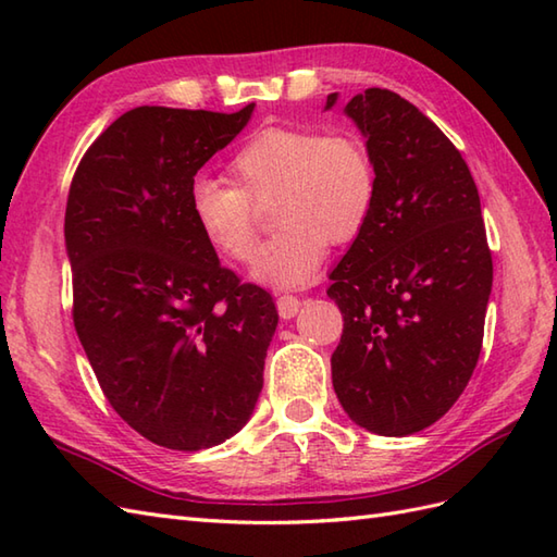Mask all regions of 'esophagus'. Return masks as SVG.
<instances>
[{
    "label": "esophagus",
    "instance_id": "1",
    "mask_svg": "<svg viewBox=\"0 0 557 557\" xmlns=\"http://www.w3.org/2000/svg\"><path fill=\"white\" fill-rule=\"evenodd\" d=\"M299 309H301L299 297H292V294H280V297H277V311H280L282 318H285V321H289V318L297 315Z\"/></svg>",
    "mask_w": 557,
    "mask_h": 557
}]
</instances>
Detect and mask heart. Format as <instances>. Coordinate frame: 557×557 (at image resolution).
I'll use <instances>...</instances> for the list:
<instances>
[{
    "instance_id": "1",
    "label": "heart",
    "mask_w": 557,
    "mask_h": 557,
    "mask_svg": "<svg viewBox=\"0 0 557 557\" xmlns=\"http://www.w3.org/2000/svg\"><path fill=\"white\" fill-rule=\"evenodd\" d=\"M234 184L196 176L188 210L220 256L246 263L256 251L258 212L270 203L275 236L253 260V277L272 287H301L323 265L330 244H347L375 203V168L351 132L304 126L260 128L230 160Z\"/></svg>"
}]
</instances>
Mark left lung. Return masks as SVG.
I'll list each match as a JSON object with an SVG mask.
<instances>
[{"instance_id": "1", "label": "left lung", "mask_w": 557, "mask_h": 557, "mask_svg": "<svg viewBox=\"0 0 557 557\" xmlns=\"http://www.w3.org/2000/svg\"><path fill=\"white\" fill-rule=\"evenodd\" d=\"M337 102L330 92L325 110ZM347 116L375 168V203L330 272L345 330L333 354L339 405L361 429H429L476 369L493 258L479 188L441 128L397 92L369 88Z\"/></svg>"}]
</instances>
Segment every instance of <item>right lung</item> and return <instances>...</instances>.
Instances as JSON below:
<instances>
[{"instance_id":"1","label":"right lung","mask_w":557,"mask_h":557,"mask_svg":"<svg viewBox=\"0 0 557 557\" xmlns=\"http://www.w3.org/2000/svg\"><path fill=\"white\" fill-rule=\"evenodd\" d=\"M253 108H136L86 150L69 188L81 345L112 409L184 453L220 445L251 419L277 327L270 294L220 265L188 210L196 172Z\"/></svg>"}]
</instances>
